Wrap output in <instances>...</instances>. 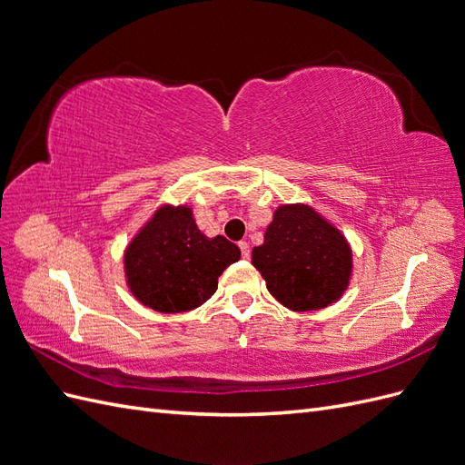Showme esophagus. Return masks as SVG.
I'll return each instance as SVG.
<instances>
[{
  "label": "esophagus",
  "mask_w": 465,
  "mask_h": 465,
  "mask_svg": "<svg viewBox=\"0 0 465 465\" xmlns=\"http://www.w3.org/2000/svg\"><path fill=\"white\" fill-rule=\"evenodd\" d=\"M238 248H241V252H242V258L248 260L250 258V244L242 241V242H238Z\"/></svg>",
  "instance_id": "1"
}]
</instances>
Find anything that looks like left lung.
Returning <instances> with one entry per match:
<instances>
[{"mask_svg":"<svg viewBox=\"0 0 465 465\" xmlns=\"http://www.w3.org/2000/svg\"><path fill=\"white\" fill-rule=\"evenodd\" d=\"M252 265L267 291L292 312L326 308L343 297L353 273V250L343 232L306 203L273 211Z\"/></svg>","mask_w":465,"mask_h":465,"instance_id":"8db88e82","label":"left lung"}]
</instances>
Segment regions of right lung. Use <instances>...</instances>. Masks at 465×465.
Listing matches in <instances>:
<instances>
[{"mask_svg":"<svg viewBox=\"0 0 465 465\" xmlns=\"http://www.w3.org/2000/svg\"><path fill=\"white\" fill-rule=\"evenodd\" d=\"M241 260V248L205 236L190 205L163 203L124 250L125 285L154 312L193 311L213 297L219 275Z\"/></svg>","mask_w":465,"mask_h":465,"instance_id":"1","label":"right lung"}]
</instances>
